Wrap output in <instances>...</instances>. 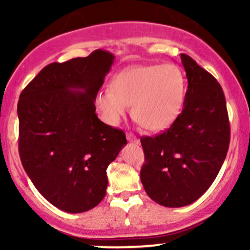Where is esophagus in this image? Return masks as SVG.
Wrapping results in <instances>:
<instances>
[{
	"label": "esophagus",
	"mask_w": 250,
	"mask_h": 250,
	"mask_svg": "<svg viewBox=\"0 0 250 250\" xmlns=\"http://www.w3.org/2000/svg\"><path fill=\"white\" fill-rule=\"evenodd\" d=\"M127 140L130 141V143H134V144H139V139L135 137L133 133H127Z\"/></svg>",
	"instance_id": "obj_1"
}]
</instances>
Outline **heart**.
Listing matches in <instances>:
<instances>
[{"label": "heart", "mask_w": 250, "mask_h": 250, "mask_svg": "<svg viewBox=\"0 0 250 250\" xmlns=\"http://www.w3.org/2000/svg\"><path fill=\"white\" fill-rule=\"evenodd\" d=\"M186 78L174 64L135 65L118 72L109 89L95 95L103 120L117 125L132 104V116L151 132H161L175 122L183 109Z\"/></svg>", "instance_id": "heart-1"}]
</instances>
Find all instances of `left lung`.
<instances>
[{"label": "left lung", "mask_w": 250, "mask_h": 250, "mask_svg": "<svg viewBox=\"0 0 250 250\" xmlns=\"http://www.w3.org/2000/svg\"><path fill=\"white\" fill-rule=\"evenodd\" d=\"M180 57L188 82L184 109L167 130L140 139L144 188L151 200L169 208L188 206L208 190L230 145L223 88L192 58Z\"/></svg>", "instance_id": "left-lung-1"}]
</instances>
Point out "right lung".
<instances>
[{
    "instance_id": "obj_1",
    "label": "right lung",
    "mask_w": 250,
    "mask_h": 250,
    "mask_svg": "<svg viewBox=\"0 0 250 250\" xmlns=\"http://www.w3.org/2000/svg\"><path fill=\"white\" fill-rule=\"evenodd\" d=\"M115 55L52 62L24 88L18 103L19 155L42 196L67 213H83L105 197L106 169L127 144L123 130L95 113V95Z\"/></svg>"
}]
</instances>
